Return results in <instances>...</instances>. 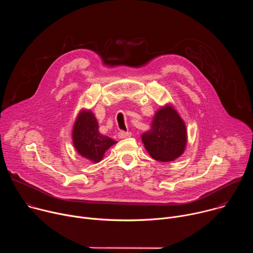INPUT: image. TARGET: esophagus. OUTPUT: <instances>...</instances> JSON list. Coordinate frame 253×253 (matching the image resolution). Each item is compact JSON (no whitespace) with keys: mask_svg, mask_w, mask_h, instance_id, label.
Masks as SVG:
<instances>
[{"mask_svg":"<svg viewBox=\"0 0 253 253\" xmlns=\"http://www.w3.org/2000/svg\"><path fill=\"white\" fill-rule=\"evenodd\" d=\"M131 132H124V131H120L118 133V137L120 139H124V138H128V137H131Z\"/></svg>","mask_w":253,"mask_h":253,"instance_id":"esophagus-1","label":"esophagus"}]
</instances>
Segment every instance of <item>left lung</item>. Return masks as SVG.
Listing matches in <instances>:
<instances>
[{
    "instance_id": "8db88e82",
    "label": "left lung",
    "mask_w": 253,
    "mask_h": 253,
    "mask_svg": "<svg viewBox=\"0 0 253 253\" xmlns=\"http://www.w3.org/2000/svg\"><path fill=\"white\" fill-rule=\"evenodd\" d=\"M141 140L155 160L173 161L181 156L186 148L185 123L173 106L166 104L155 113L151 128L141 135Z\"/></svg>"
}]
</instances>
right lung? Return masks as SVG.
<instances>
[{"instance_id":"add662e5","label":"right lung","mask_w":253,"mask_h":253,"mask_svg":"<svg viewBox=\"0 0 253 253\" xmlns=\"http://www.w3.org/2000/svg\"><path fill=\"white\" fill-rule=\"evenodd\" d=\"M76 151L91 162H100L105 152L117 142L99 132V125L91 110H81L72 130Z\"/></svg>"}]
</instances>
